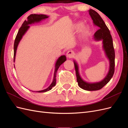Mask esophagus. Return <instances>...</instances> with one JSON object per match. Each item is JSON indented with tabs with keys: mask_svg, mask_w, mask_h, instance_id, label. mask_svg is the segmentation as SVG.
Instances as JSON below:
<instances>
[{
	"mask_svg": "<svg viewBox=\"0 0 128 128\" xmlns=\"http://www.w3.org/2000/svg\"><path fill=\"white\" fill-rule=\"evenodd\" d=\"M66 55L67 56L68 58H72L75 56V53L74 52L72 51H69L67 52Z\"/></svg>",
	"mask_w": 128,
	"mask_h": 128,
	"instance_id": "34e87169",
	"label": "esophagus"
}]
</instances>
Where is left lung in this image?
I'll list each match as a JSON object with an SVG mask.
<instances>
[{
    "mask_svg": "<svg viewBox=\"0 0 128 128\" xmlns=\"http://www.w3.org/2000/svg\"><path fill=\"white\" fill-rule=\"evenodd\" d=\"M94 25L99 27V29L94 34V39L96 40H102L103 48L106 54L110 60V70L107 75L101 82L94 83H88L84 81L79 74L78 67L74 61V66L77 77V81L79 86L85 90L96 91L102 88L107 84L113 77L115 71V51L113 40L108 27L99 14L95 10L90 9L88 10Z\"/></svg>",
    "mask_w": 128,
    "mask_h": 128,
    "instance_id": "obj_1",
    "label": "left lung"
}]
</instances>
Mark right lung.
Returning <instances> with one entry per match:
<instances>
[{
	"mask_svg": "<svg viewBox=\"0 0 128 128\" xmlns=\"http://www.w3.org/2000/svg\"><path fill=\"white\" fill-rule=\"evenodd\" d=\"M48 18L47 15H44V14H31L27 18V20H25L24 22L23 23L22 26L20 27V28L19 29L18 32L17 34V35L15 38V40L14 41V62L15 61V55H16V49L18 48V44L19 42L21 40L22 36L24 35V34L26 32L29 28V24H34V22H40L42 20L44 19L47 18ZM66 60V57L65 56H62L60 57L56 61V64L55 66V70H54V78L53 80L52 83V84L50 85V86H48L47 88L45 89V90H42V91H36V92H45L46 91H48L50 90H51L52 88L55 86L56 83V72L58 68H59L60 66L63 64L64 62Z\"/></svg>",
	"mask_w": 128,
	"mask_h": 128,
	"instance_id": "1",
	"label": "right lung"
}]
</instances>
